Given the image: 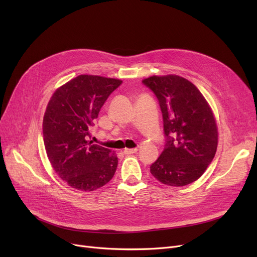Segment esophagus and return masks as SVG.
<instances>
[{
	"label": "esophagus",
	"mask_w": 257,
	"mask_h": 257,
	"mask_svg": "<svg viewBox=\"0 0 257 257\" xmlns=\"http://www.w3.org/2000/svg\"><path fill=\"white\" fill-rule=\"evenodd\" d=\"M138 152V148H134V149H124V153L129 155V154H134Z\"/></svg>",
	"instance_id": "esophagus-1"
}]
</instances>
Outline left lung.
Wrapping results in <instances>:
<instances>
[{"instance_id":"8db88e82","label":"left lung","mask_w":257,"mask_h":257,"mask_svg":"<svg viewBox=\"0 0 257 257\" xmlns=\"http://www.w3.org/2000/svg\"><path fill=\"white\" fill-rule=\"evenodd\" d=\"M158 99L167 137L165 150L150 167L161 183L183 186L199 179L218 147V126L209 104L187 79L177 75L143 80Z\"/></svg>"}]
</instances>
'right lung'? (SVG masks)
I'll return each mask as SVG.
<instances>
[{
    "instance_id": "1",
    "label": "right lung",
    "mask_w": 257,
    "mask_h": 257,
    "mask_svg": "<svg viewBox=\"0 0 257 257\" xmlns=\"http://www.w3.org/2000/svg\"><path fill=\"white\" fill-rule=\"evenodd\" d=\"M121 80L79 75L58 87L48 103L43 121L44 143L52 168L78 191L90 192L109 182L117 156L87 141L101 107Z\"/></svg>"
}]
</instances>
